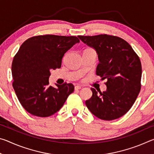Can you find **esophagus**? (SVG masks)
Returning <instances> with one entry per match:
<instances>
[{
    "mask_svg": "<svg viewBox=\"0 0 154 154\" xmlns=\"http://www.w3.org/2000/svg\"><path fill=\"white\" fill-rule=\"evenodd\" d=\"M81 88H82V86H81V85H75V90H80Z\"/></svg>",
    "mask_w": 154,
    "mask_h": 154,
    "instance_id": "34e87169",
    "label": "esophagus"
}]
</instances>
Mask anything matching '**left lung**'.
<instances>
[{
  "label": "left lung",
  "instance_id": "1",
  "mask_svg": "<svg viewBox=\"0 0 154 154\" xmlns=\"http://www.w3.org/2000/svg\"><path fill=\"white\" fill-rule=\"evenodd\" d=\"M78 37L95 49L99 61L96 73L106 80L105 92L98 94L91 88L92 96L85 105L99 119L110 121L120 118L132 107L140 92L142 68L139 56L128 43L118 36Z\"/></svg>",
  "mask_w": 154,
  "mask_h": 154
}]
</instances>
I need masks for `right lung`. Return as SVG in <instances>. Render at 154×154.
Wrapping results in <instances>:
<instances>
[{"instance_id": "right-lung-1", "label": "right lung", "mask_w": 154, "mask_h": 154, "mask_svg": "<svg viewBox=\"0 0 154 154\" xmlns=\"http://www.w3.org/2000/svg\"><path fill=\"white\" fill-rule=\"evenodd\" d=\"M77 36L41 35L22 44L12 62L13 87L21 105L33 116L49 117L56 113L74 91L72 83L49 85L50 70L60 68L64 54Z\"/></svg>"}]
</instances>
